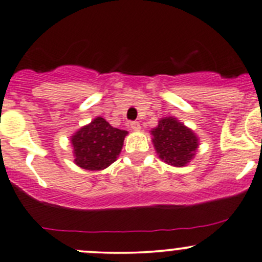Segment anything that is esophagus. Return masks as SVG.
<instances>
[{
  "instance_id": "esophagus-1",
  "label": "esophagus",
  "mask_w": 262,
  "mask_h": 262,
  "mask_svg": "<svg viewBox=\"0 0 262 262\" xmlns=\"http://www.w3.org/2000/svg\"><path fill=\"white\" fill-rule=\"evenodd\" d=\"M130 128L132 129H133V130H139V129H140V124L138 123V122H132L130 123Z\"/></svg>"
}]
</instances>
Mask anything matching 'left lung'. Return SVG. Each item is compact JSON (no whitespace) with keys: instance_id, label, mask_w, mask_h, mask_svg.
Wrapping results in <instances>:
<instances>
[{"instance_id":"1","label":"left lung","mask_w":262,"mask_h":262,"mask_svg":"<svg viewBox=\"0 0 262 262\" xmlns=\"http://www.w3.org/2000/svg\"><path fill=\"white\" fill-rule=\"evenodd\" d=\"M152 136L159 158L170 166L182 167L188 163L198 147V139L193 132L174 118L159 120Z\"/></svg>"}]
</instances>
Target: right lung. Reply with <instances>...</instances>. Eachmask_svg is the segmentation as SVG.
<instances>
[{"instance_id": "add662e5", "label": "right lung", "mask_w": 262, "mask_h": 262, "mask_svg": "<svg viewBox=\"0 0 262 262\" xmlns=\"http://www.w3.org/2000/svg\"><path fill=\"white\" fill-rule=\"evenodd\" d=\"M128 132L113 128L98 117L71 137L75 163L88 170H101L115 162Z\"/></svg>"}]
</instances>
